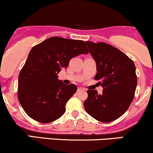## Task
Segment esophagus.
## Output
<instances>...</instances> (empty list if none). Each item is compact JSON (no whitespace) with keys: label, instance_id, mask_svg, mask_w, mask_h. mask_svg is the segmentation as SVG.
Returning a JSON list of instances; mask_svg holds the SVG:
<instances>
[{"label":"esophagus","instance_id":"1","mask_svg":"<svg viewBox=\"0 0 153 153\" xmlns=\"http://www.w3.org/2000/svg\"><path fill=\"white\" fill-rule=\"evenodd\" d=\"M85 91V88H78V92Z\"/></svg>","mask_w":153,"mask_h":153}]
</instances>
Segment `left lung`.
I'll use <instances>...</instances> for the list:
<instances>
[{"label": "left lung", "mask_w": 153, "mask_h": 153, "mask_svg": "<svg viewBox=\"0 0 153 153\" xmlns=\"http://www.w3.org/2000/svg\"><path fill=\"white\" fill-rule=\"evenodd\" d=\"M96 63L95 80L103 88L102 94L88 90L85 111L93 118L110 123L123 115L131 104L137 87L135 65L122 51L105 43L86 41Z\"/></svg>", "instance_id": "1"}]
</instances>
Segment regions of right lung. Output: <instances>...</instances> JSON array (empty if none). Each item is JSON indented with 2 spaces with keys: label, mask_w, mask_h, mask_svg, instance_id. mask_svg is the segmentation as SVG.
Segmentation results:
<instances>
[{
  "label": "right lung",
  "mask_w": 153,
  "mask_h": 153,
  "mask_svg": "<svg viewBox=\"0 0 153 153\" xmlns=\"http://www.w3.org/2000/svg\"><path fill=\"white\" fill-rule=\"evenodd\" d=\"M89 53L82 40L48 38L30 50L18 76V98L24 111L38 122L48 123L65 113V104L77 91L75 84L58 80L71 59Z\"/></svg>",
  "instance_id": "obj_1"
}]
</instances>
